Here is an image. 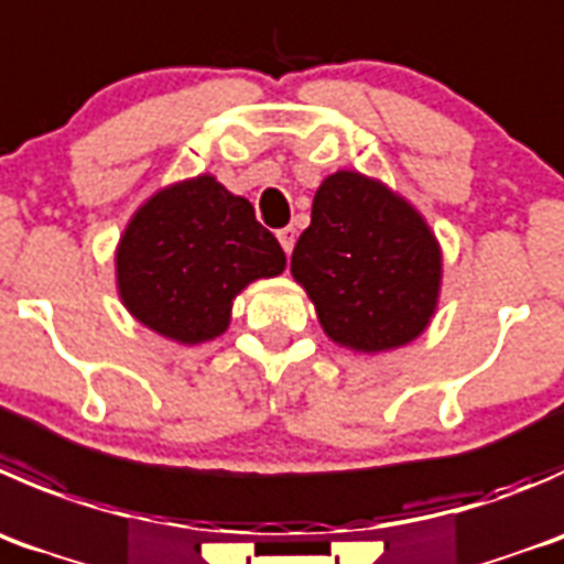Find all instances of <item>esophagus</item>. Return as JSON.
I'll return each instance as SVG.
<instances>
[{
    "instance_id": "esophagus-1",
    "label": "esophagus",
    "mask_w": 564,
    "mask_h": 564,
    "mask_svg": "<svg viewBox=\"0 0 564 564\" xmlns=\"http://www.w3.org/2000/svg\"><path fill=\"white\" fill-rule=\"evenodd\" d=\"M294 239H297V231H294L292 226H286V228H281V231H278V242H281V248L286 250V253H292Z\"/></svg>"
}]
</instances>
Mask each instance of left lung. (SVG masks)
<instances>
[{
	"instance_id": "left-lung-1",
	"label": "left lung",
	"mask_w": 564,
	"mask_h": 564,
	"mask_svg": "<svg viewBox=\"0 0 564 564\" xmlns=\"http://www.w3.org/2000/svg\"><path fill=\"white\" fill-rule=\"evenodd\" d=\"M292 275L333 341L382 352L413 341L435 314L441 248L419 212L352 171L322 182Z\"/></svg>"
}]
</instances>
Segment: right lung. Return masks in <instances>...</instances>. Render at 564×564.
<instances>
[{"instance_id":"right-lung-1","label":"right lung","mask_w":564,"mask_h":564,"mask_svg":"<svg viewBox=\"0 0 564 564\" xmlns=\"http://www.w3.org/2000/svg\"><path fill=\"white\" fill-rule=\"evenodd\" d=\"M118 292L134 319L182 344L209 341L231 322L234 297L286 267L250 200L212 176L162 189L120 237Z\"/></svg>"}]
</instances>
